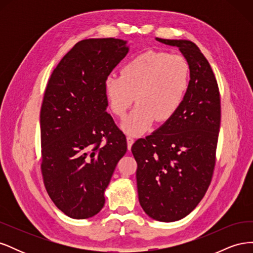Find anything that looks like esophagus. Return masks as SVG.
Returning a JSON list of instances; mask_svg holds the SVG:
<instances>
[{
	"mask_svg": "<svg viewBox=\"0 0 253 253\" xmlns=\"http://www.w3.org/2000/svg\"><path fill=\"white\" fill-rule=\"evenodd\" d=\"M126 142H127V149L129 150V149L132 148V145H133V143H134V138H133V137L127 135V136H126Z\"/></svg>",
	"mask_w": 253,
	"mask_h": 253,
	"instance_id": "obj_1",
	"label": "esophagus"
}]
</instances>
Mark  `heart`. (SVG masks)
Returning a JSON list of instances; mask_svg holds the SVG:
<instances>
[{
	"label": "heart",
	"instance_id": "obj_1",
	"mask_svg": "<svg viewBox=\"0 0 253 253\" xmlns=\"http://www.w3.org/2000/svg\"><path fill=\"white\" fill-rule=\"evenodd\" d=\"M190 65L185 57L167 51L147 50L122 66L121 75L111 74L104 93L112 112L125 116L136 97L137 104L122 121L125 132L140 135L157 119L165 122L178 111L186 96Z\"/></svg>",
	"mask_w": 253,
	"mask_h": 253
}]
</instances>
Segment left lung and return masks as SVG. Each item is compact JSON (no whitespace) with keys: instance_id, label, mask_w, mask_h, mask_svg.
<instances>
[{"instance_id":"obj_1","label":"left lung","mask_w":253,"mask_h":253,"mask_svg":"<svg viewBox=\"0 0 253 253\" xmlns=\"http://www.w3.org/2000/svg\"><path fill=\"white\" fill-rule=\"evenodd\" d=\"M156 40L178 47L190 65L185 98L172 118L132 145L143 211L165 223L179 220L202 201L212 179L220 126V98L212 68L189 40Z\"/></svg>"}]
</instances>
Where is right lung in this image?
<instances>
[{
    "mask_svg": "<svg viewBox=\"0 0 253 253\" xmlns=\"http://www.w3.org/2000/svg\"><path fill=\"white\" fill-rule=\"evenodd\" d=\"M126 43L114 38L78 42L45 89L41 171L51 201L72 218H88L103 208L104 191L127 149L125 134L106 113L104 93L105 78L128 52Z\"/></svg>",
    "mask_w": 253,
    "mask_h": 253,
    "instance_id": "obj_1",
    "label": "right lung"
}]
</instances>
